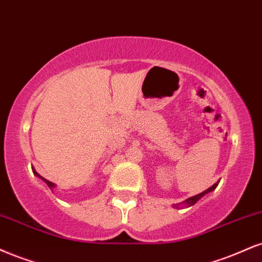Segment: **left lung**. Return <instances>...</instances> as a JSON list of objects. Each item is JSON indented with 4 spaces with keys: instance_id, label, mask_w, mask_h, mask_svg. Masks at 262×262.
I'll return each instance as SVG.
<instances>
[{
    "instance_id": "1",
    "label": "left lung",
    "mask_w": 262,
    "mask_h": 262,
    "mask_svg": "<svg viewBox=\"0 0 262 262\" xmlns=\"http://www.w3.org/2000/svg\"><path fill=\"white\" fill-rule=\"evenodd\" d=\"M211 188H213V185H212V187H211ZM211 188H210V189H211ZM205 191H207V190H205ZM205 191H204V193H200L199 195H195V196L190 198V199H188V204H189V206H193L194 204H196V201L199 200L200 198H203L205 194H206V193H205Z\"/></svg>"
}]
</instances>
